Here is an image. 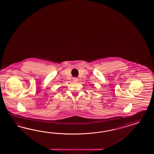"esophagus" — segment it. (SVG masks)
Wrapping results in <instances>:
<instances>
[{
    "label": "esophagus",
    "instance_id": "obj_1",
    "mask_svg": "<svg viewBox=\"0 0 154 154\" xmlns=\"http://www.w3.org/2000/svg\"><path fill=\"white\" fill-rule=\"evenodd\" d=\"M73 81L74 82H77V81H79V79H78L77 78H73Z\"/></svg>",
    "mask_w": 154,
    "mask_h": 154
}]
</instances>
